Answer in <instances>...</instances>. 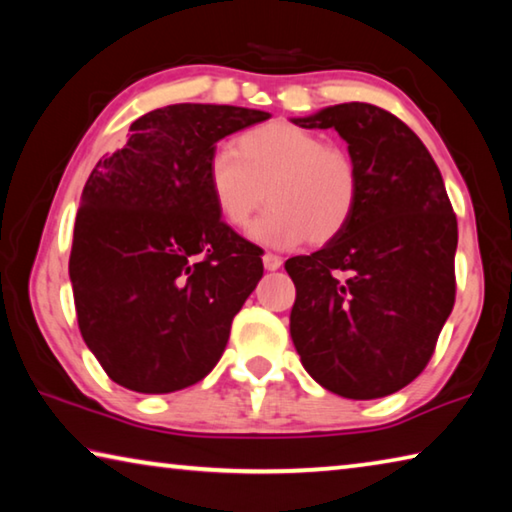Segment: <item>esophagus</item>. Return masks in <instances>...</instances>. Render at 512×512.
<instances>
[{
    "label": "esophagus",
    "instance_id": "34e87169",
    "mask_svg": "<svg viewBox=\"0 0 512 512\" xmlns=\"http://www.w3.org/2000/svg\"><path fill=\"white\" fill-rule=\"evenodd\" d=\"M262 262H264L266 271H277V268L282 266V257H277V255H273V253H266V255L262 257Z\"/></svg>",
    "mask_w": 512,
    "mask_h": 512
}]
</instances>
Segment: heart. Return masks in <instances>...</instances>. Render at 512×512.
Listing matches in <instances>:
<instances>
[{
	"mask_svg": "<svg viewBox=\"0 0 512 512\" xmlns=\"http://www.w3.org/2000/svg\"><path fill=\"white\" fill-rule=\"evenodd\" d=\"M207 187L221 219L244 228L266 248H293L309 239L323 246L350 223L359 196L357 164L343 149L325 146L316 133L291 121L250 128L237 151L219 146L207 160Z\"/></svg>",
	"mask_w": 512,
	"mask_h": 512,
	"instance_id": "obj_1",
	"label": "heart"
}]
</instances>
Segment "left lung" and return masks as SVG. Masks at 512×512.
I'll return each mask as SVG.
<instances>
[{"label": "left lung", "instance_id": "left-lung-1", "mask_svg": "<svg viewBox=\"0 0 512 512\" xmlns=\"http://www.w3.org/2000/svg\"><path fill=\"white\" fill-rule=\"evenodd\" d=\"M291 121L334 128L359 171L341 235L284 264L296 284L293 345L327 391L386 397L424 370L454 307L458 225L443 176L420 137L370 103Z\"/></svg>", "mask_w": 512, "mask_h": 512}]
</instances>
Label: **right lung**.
Returning a JSON list of instances; mask_svg holds the SVG:
<instances>
[{
    "label": "right lung",
    "mask_w": 512,
    "mask_h": 512,
    "mask_svg": "<svg viewBox=\"0 0 512 512\" xmlns=\"http://www.w3.org/2000/svg\"><path fill=\"white\" fill-rule=\"evenodd\" d=\"M271 112L173 103L131 124L83 187L69 255L83 341L119 386L201 381L264 275L262 250L221 221L207 187L216 142Z\"/></svg>",
    "instance_id": "1"
}]
</instances>
